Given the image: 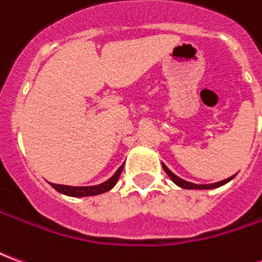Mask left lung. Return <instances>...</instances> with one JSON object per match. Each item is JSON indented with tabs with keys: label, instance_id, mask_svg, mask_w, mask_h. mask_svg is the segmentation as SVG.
Segmentation results:
<instances>
[{
	"label": "left lung",
	"instance_id": "8db88e82",
	"mask_svg": "<svg viewBox=\"0 0 262 262\" xmlns=\"http://www.w3.org/2000/svg\"><path fill=\"white\" fill-rule=\"evenodd\" d=\"M161 164H163V168H164V171L167 172V176L170 177L171 180H172V182L177 184L178 187L185 188V189H213V188H219L222 187V185H225V184L231 181V180L236 177V174H234V176H231L230 178H226V180H223V181L214 182V184H193V182L185 181V180H182V178H180V177H177L172 171H170L168 168H167V165H165L164 163H161Z\"/></svg>",
	"mask_w": 262,
	"mask_h": 262
}]
</instances>
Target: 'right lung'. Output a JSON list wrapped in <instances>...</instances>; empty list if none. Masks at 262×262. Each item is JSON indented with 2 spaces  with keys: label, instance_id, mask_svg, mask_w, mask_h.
<instances>
[{
  "label": "right lung",
  "instance_id": "add662e5",
  "mask_svg": "<svg viewBox=\"0 0 262 262\" xmlns=\"http://www.w3.org/2000/svg\"><path fill=\"white\" fill-rule=\"evenodd\" d=\"M125 164V163H123ZM123 164L120 165L118 171L109 180H106L102 184L98 185H91V187H70V185H59V184H52V187L57 191V192L67 195V196L74 198H82V196H94V195H99V193L108 192L112 188L116 185V182L119 180L120 172L123 170Z\"/></svg>",
  "mask_w": 262,
  "mask_h": 262
}]
</instances>
